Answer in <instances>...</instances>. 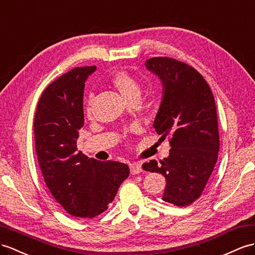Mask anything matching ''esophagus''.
<instances>
[{"mask_svg":"<svg viewBox=\"0 0 255 255\" xmlns=\"http://www.w3.org/2000/svg\"><path fill=\"white\" fill-rule=\"evenodd\" d=\"M129 171H131L132 175L139 174V173L142 171L141 169V162H132L129 163Z\"/></svg>","mask_w":255,"mask_h":255,"instance_id":"34e87169","label":"esophagus"}]
</instances>
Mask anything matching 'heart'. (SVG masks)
<instances>
[{
	"instance_id": "heart-1",
	"label": "heart",
	"mask_w": 255,
	"mask_h": 255,
	"mask_svg": "<svg viewBox=\"0 0 255 255\" xmlns=\"http://www.w3.org/2000/svg\"><path fill=\"white\" fill-rule=\"evenodd\" d=\"M111 83L115 88L120 92V94L128 102L137 101L141 93V85L131 73L127 71H118L116 72L113 78H111ZM86 116L92 115V99H89L85 106Z\"/></svg>"
}]
</instances>
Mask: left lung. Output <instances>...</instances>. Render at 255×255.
<instances>
[{
    "mask_svg": "<svg viewBox=\"0 0 255 255\" xmlns=\"http://www.w3.org/2000/svg\"><path fill=\"white\" fill-rule=\"evenodd\" d=\"M147 69L162 81L163 99L153 128L161 139L169 137L167 158L142 164L161 173L166 181L162 200L187 207L202 194L220 150L214 97L207 81L195 68L170 57L146 60Z\"/></svg>",
    "mask_w": 255,
    "mask_h": 255,
    "instance_id": "obj_1",
    "label": "left lung"
}]
</instances>
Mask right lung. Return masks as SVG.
<instances>
[{"mask_svg":"<svg viewBox=\"0 0 255 255\" xmlns=\"http://www.w3.org/2000/svg\"><path fill=\"white\" fill-rule=\"evenodd\" d=\"M95 66L77 67L42 93L34 117L35 152L48 190L72 216L93 219L106 211L129 169L97 161L78 150L84 124V82Z\"/></svg>","mask_w":255,"mask_h":255,"instance_id":"right-lung-1","label":"right lung"}]
</instances>
